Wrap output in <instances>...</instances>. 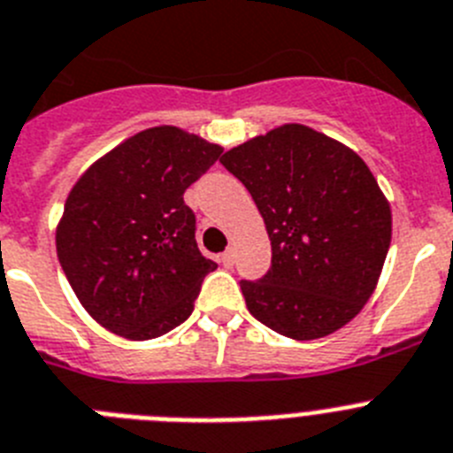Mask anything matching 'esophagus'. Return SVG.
<instances>
[{"instance_id":"obj_1","label":"esophagus","mask_w":453,"mask_h":453,"mask_svg":"<svg viewBox=\"0 0 453 453\" xmlns=\"http://www.w3.org/2000/svg\"><path fill=\"white\" fill-rule=\"evenodd\" d=\"M219 264H222L224 268H231V265L235 264V252H234V250H231V247H229V250H226V252L222 254V257H219Z\"/></svg>"}]
</instances>
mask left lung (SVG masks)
<instances>
[{
	"label": "left lung",
	"instance_id": "left-lung-1",
	"mask_svg": "<svg viewBox=\"0 0 453 453\" xmlns=\"http://www.w3.org/2000/svg\"><path fill=\"white\" fill-rule=\"evenodd\" d=\"M265 222L273 264L241 281L247 309L284 337H327L362 311L392 242V211L366 162L286 123L219 157Z\"/></svg>",
	"mask_w": 453,
	"mask_h": 453
}]
</instances>
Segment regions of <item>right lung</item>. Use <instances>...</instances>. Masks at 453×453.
<instances>
[{
    "mask_svg": "<svg viewBox=\"0 0 453 453\" xmlns=\"http://www.w3.org/2000/svg\"><path fill=\"white\" fill-rule=\"evenodd\" d=\"M222 146L176 126L142 130L73 185L57 226V257L88 314L119 337L146 342L180 326L218 268L196 247L189 185Z\"/></svg>",
    "mask_w": 453,
    "mask_h": 453,
    "instance_id": "add662e5",
    "label": "right lung"
}]
</instances>
